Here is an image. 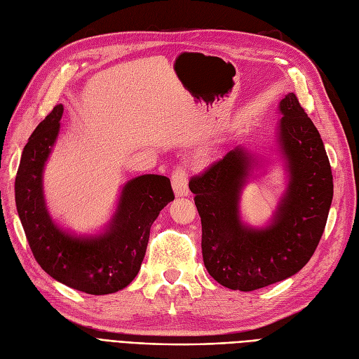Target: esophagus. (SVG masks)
<instances>
[{
    "label": "esophagus",
    "mask_w": 359,
    "mask_h": 359,
    "mask_svg": "<svg viewBox=\"0 0 359 359\" xmlns=\"http://www.w3.org/2000/svg\"><path fill=\"white\" fill-rule=\"evenodd\" d=\"M172 187L178 197L189 194V170L185 165L175 166L174 172H172Z\"/></svg>",
    "instance_id": "esophagus-1"
}]
</instances>
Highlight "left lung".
Listing matches in <instances>:
<instances>
[{"label":"left lung","instance_id":"8db88e82","mask_svg":"<svg viewBox=\"0 0 359 359\" xmlns=\"http://www.w3.org/2000/svg\"><path fill=\"white\" fill-rule=\"evenodd\" d=\"M279 109V144L290 184L267 229H248L239 218V194L251 163L242 148L189 182L202 221L205 267L230 290L254 291L297 273L313 255L327 224L332 174L324 142L294 93L283 97Z\"/></svg>","mask_w":359,"mask_h":359}]
</instances>
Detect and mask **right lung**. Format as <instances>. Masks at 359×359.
Masks as SVG:
<instances>
[{"label": "right lung", "mask_w": 359, "mask_h": 359, "mask_svg": "<svg viewBox=\"0 0 359 359\" xmlns=\"http://www.w3.org/2000/svg\"><path fill=\"white\" fill-rule=\"evenodd\" d=\"M62 113L64 107L59 104L23 148L15 182L18 214L46 273L88 294L116 292L138 275L151 224L175 196L169 178L141 175L123 187L117 212L101 236L80 239L62 231L48 215L43 194V169L57 138Z\"/></svg>", "instance_id": "add662e5"}]
</instances>
